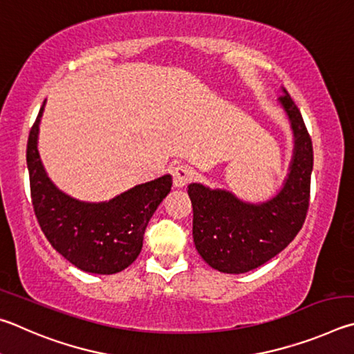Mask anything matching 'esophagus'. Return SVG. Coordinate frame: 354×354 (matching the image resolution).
<instances>
[{
	"label": "esophagus",
	"mask_w": 354,
	"mask_h": 354,
	"mask_svg": "<svg viewBox=\"0 0 354 354\" xmlns=\"http://www.w3.org/2000/svg\"><path fill=\"white\" fill-rule=\"evenodd\" d=\"M191 177H193V167L188 166V165H178L177 167H174L172 171V180L174 185H176L177 188L185 187L189 180Z\"/></svg>",
	"instance_id": "1"
}]
</instances>
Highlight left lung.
<instances>
[{"mask_svg": "<svg viewBox=\"0 0 354 354\" xmlns=\"http://www.w3.org/2000/svg\"><path fill=\"white\" fill-rule=\"evenodd\" d=\"M278 97L294 135L292 160L283 187L258 203L241 201L232 191L189 183L196 249L209 268L244 274L286 249L303 227L309 207L313 141L289 93Z\"/></svg>", "mask_w": 354, "mask_h": 354, "instance_id": "8db88e82", "label": "left lung"}]
</instances>
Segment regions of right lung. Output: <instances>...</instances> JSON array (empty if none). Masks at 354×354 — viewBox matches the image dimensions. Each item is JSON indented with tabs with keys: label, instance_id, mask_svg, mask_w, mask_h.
<instances>
[{
	"label": "right lung",
	"instance_id": "obj_1",
	"mask_svg": "<svg viewBox=\"0 0 354 354\" xmlns=\"http://www.w3.org/2000/svg\"><path fill=\"white\" fill-rule=\"evenodd\" d=\"M45 104L30 129L26 149L37 221L54 249L77 269L99 275L118 274L140 255L146 227L171 191L172 177L165 174L104 202L68 196L48 177L39 153Z\"/></svg>",
	"mask_w": 354,
	"mask_h": 354
}]
</instances>
